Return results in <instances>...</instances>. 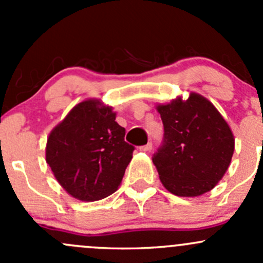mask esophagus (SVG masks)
Returning a JSON list of instances; mask_svg holds the SVG:
<instances>
[{
    "mask_svg": "<svg viewBox=\"0 0 263 263\" xmlns=\"http://www.w3.org/2000/svg\"><path fill=\"white\" fill-rule=\"evenodd\" d=\"M140 150H141V151H151V150H153V144H151V142H148V144L140 147Z\"/></svg>",
    "mask_w": 263,
    "mask_h": 263,
    "instance_id": "34e87169",
    "label": "esophagus"
}]
</instances>
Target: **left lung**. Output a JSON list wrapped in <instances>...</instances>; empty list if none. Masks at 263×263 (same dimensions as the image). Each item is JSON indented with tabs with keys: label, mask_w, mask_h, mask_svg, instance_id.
<instances>
[{
	"label": "left lung",
	"mask_w": 263,
	"mask_h": 263,
	"mask_svg": "<svg viewBox=\"0 0 263 263\" xmlns=\"http://www.w3.org/2000/svg\"><path fill=\"white\" fill-rule=\"evenodd\" d=\"M164 124V145L154 155L161 184L181 197H197L217 184L232 161V128L208 98L190 92L156 104Z\"/></svg>",
	"instance_id": "1"
}]
</instances>
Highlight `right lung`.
<instances>
[{
    "mask_svg": "<svg viewBox=\"0 0 263 263\" xmlns=\"http://www.w3.org/2000/svg\"><path fill=\"white\" fill-rule=\"evenodd\" d=\"M113 107L85 99L49 132L46 161L61 187L85 202L103 200L121 185L134 146Z\"/></svg>",
    "mask_w": 263,
    "mask_h": 263,
    "instance_id": "add662e5",
    "label": "right lung"
}]
</instances>
